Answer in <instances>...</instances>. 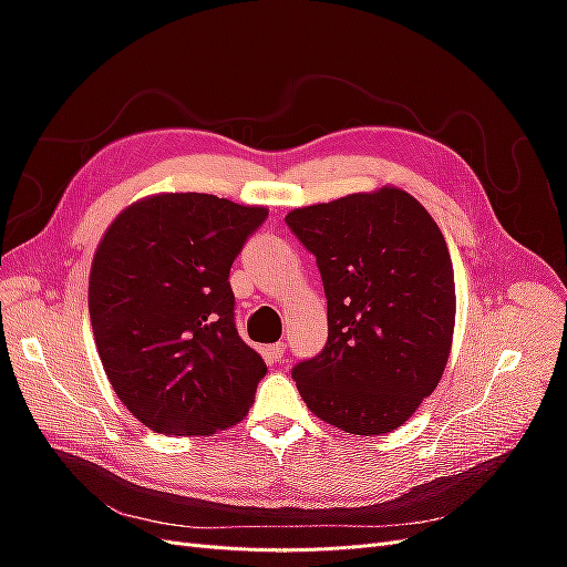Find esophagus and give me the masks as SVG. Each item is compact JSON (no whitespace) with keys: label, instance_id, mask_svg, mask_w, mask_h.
Wrapping results in <instances>:
<instances>
[{"label":"esophagus","instance_id":"obj_1","mask_svg":"<svg viewBox=\"0 0 567 567\" xmlns=\"http://www.w3.org/2000/svg\"><path fill=\"white\" fill-rule=\"evenodd\" d=\"M284 354H286L284 342H277V346H269V357L274 359V362H281Z\"/></svg>","mask_w":567,"mask_h":567}]
</instances>
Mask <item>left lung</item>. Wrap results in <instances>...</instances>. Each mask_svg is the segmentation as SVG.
I'll use <instances>...</instances> for the list:
<instances>
[{"label": "left lung", "mask_w": 567, "mask_h": 567, "mask_svg": "<svg viewBox=\"0 0 567 567\" xmlns=\"http://www.w3.org/2000/svg\"><path fill=\"white\" fill-rule=\"evenodd\" d=\"M317 255L329 340L293 369L307 409L352 435L404 425L447 367L456 288L447 241L404 188L307 205L286 215Z\"/></svg>", "instance_id": "8db88e82"}]
</instances>
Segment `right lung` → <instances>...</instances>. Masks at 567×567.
Returning <instances> with one entry per match:
<instances>
[{
    "label": "right lung",
    "mask_w": 567,
    "mask_h": 567,
    "mask_svg": "<svg viewBox=\"0 0 567 567\" xmlns=\"http://www.w3.org/2000/svg\"><path fill=\"white\" fill-rule=\"evenodd\" d=\"M267 215L210 194H153L101 236L94 342L117 400L151 431L213 435L248 414L267 367L234 326L229 269Z\"/></svg>",
    "instance_id": "right-lung-1"
}]
</instances>
